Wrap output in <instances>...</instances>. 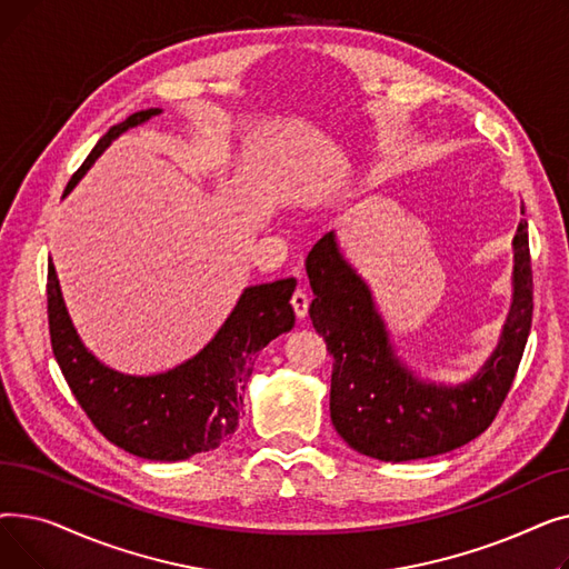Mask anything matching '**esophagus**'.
Instances as JSON below:
<instances>
[{
	"label": "esophagus",
	"mask_w": 569,
	"mask_h": 569,
	"mask_svg": "<svg viewBox=\"0 0 569 569\" xmlns=\"http://www.w3.org/2000/svg\"><path fill=\"white\" fill-rule=\"evenodd\" d=\"M290 307H292V311H295L297 320H305V318H307V313H309V297H307L302 290L292 292V297H290Z\"/></svg>",
	"instance_id": "esophagus-1"
}]
</instances>
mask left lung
Returning <instances> with one entry per match:
<instances>
[{
  "mask_svg": "<svg viewBox=\"0 0 569 569\" xmlns=\"http://www.w3.org/2000/svg\"><path fill=\"white\" fill-rule=\"evenodd\" d=\"M512 251V305L498 346L472 378L447 385L422 378L401 360L369 283L341 253L337 232H327L311 249L309 316L335 357L330 417L355 452L392 463L415 461L452 452L489 429L512 387L532 320L523 219Z\"/></svg>",
  "mask_w": 569,
  "mask_h": 569,
  "instance_id": "left-lung-1",
  "label": "left lung"
}]
</instances>
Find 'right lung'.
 <instances>
[{
    "instance_id": "right-lung-1",
    "label": "right lung",
    "mask_w": 569,
    "mask_h": 569,
    "mask_svg": "<svg viewBox=\"0 0 569 569\" xmlns=\"http://www.w3.org/2000/svg\"><path fill=\"white\" fill-rule=\"evenodd\" d=\"M161 112L147 108L110 127L71 177L64 196L78 187L112 140ZM295 286V279H281L244 288L217 335L193 357L161 373L133 376L103 365L82 343L50 260L48 325L54 360L80 408L112 445L147 461H184L217 450L237 431L258 352L295 327L290 307Z\"/></svg>"
}]
</instances>
